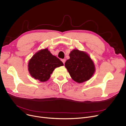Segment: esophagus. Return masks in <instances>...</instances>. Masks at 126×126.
Instances as JSON below:
<instances>
[{
    "label": "esophagus",
    "mask_w": 126,
    "mask_h": 126,
    "mask_svg": "<svg viewBox=\"0 0 126 126\" xmlns=\"http://www.w3.org/2000/svg\"><path fill=\"white\" fill-rule=\"evenodd\" d=\"M62 62L63 63V64H65V61H66V60H65V59H62Z\"/></svg>",
    "instance_id": "1"
}]
</instances>
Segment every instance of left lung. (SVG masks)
<instances>
[{"label": "left lung", "instance_id": "left-lung-1", "mask_svg": "<svg viewBox=\"0 0 126 126\" xmlns=\"http://www.w3.org/2000/svg\"><path fill=\"white\" fill-rule=\"evenodd\" d=\"M65 66L74 81L81 83L90 79L95 72L94 63L87 53L74 49L69 54Z\"/></svg>", "mask_w": 126, "mask_h": 126}]
</instances>
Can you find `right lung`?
<instances>
[{
  "label": "right lung",
  "mask_w": 126,
  "mask_h": 126,
  "mask_svg": "<svg viewBox=\"0 0 126 126\" xmlns=\"http://www.w3.org/2000/svg\"><path fill=\"white\" fill-rule=\"evenodd\" d=\"M64 64L47 48L40 50L32 56L28 63V71L31 76L40 82L47 81L54 69Z\"/></svg>",
  "instance_id": "1"
}]
</instances>
